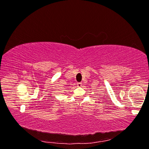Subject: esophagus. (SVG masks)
<instances>
[{
	"label": "esophagus",
	"mask_w": 149,
	"mask_h": 149,
	"mask_svg": "<svg viewBox=\"0 0 149 149\" xmlns=\"http://www.w3.org/2000/svg\"><path fill=\"white\" fill-rule=\"evenodd\" d=\"M81 85H82L81 83H77V86L78 87H81Z\"/></svg>",
	"instance_id": "obj_1"
}]
</instances>
